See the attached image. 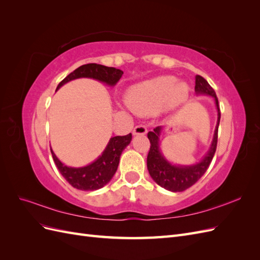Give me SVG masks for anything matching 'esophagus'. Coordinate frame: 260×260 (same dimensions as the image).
<instances>
[{"label":"esophagus","mask_w":260,"mask_h":260,"mask_svg":"<svg viewBox=\"0 0 260 260\" xmlns=\"http://www.w3.org/2000/svg\"><path fill=\"white\" fill-rule=\"evenodd\" d=\"M146 128L144 127V125H137V127L133 129V136H144L146 135Z\"/></svg>","instance_id":"obj_1"}]
</instances>
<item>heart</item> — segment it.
Wrapping results in <instances>:
<instances>
[{
    "label": "heart",
    "instance_id": "heart-1",
    "mask_svg": "<svg viewBox=\"0 0 260 260\" xmlns=\"http://www.w3.org/2000/svg\"><path fill=\"white\" fill-rule=\"evenodd\" d=\"M188 94L190 86L185 81H177L174 76H159L130 86L125 102L136 114L147 116L183 104Z\"/></svg>",
    "mask_w": 260,
    "mask_h": 260
}]
</instances>
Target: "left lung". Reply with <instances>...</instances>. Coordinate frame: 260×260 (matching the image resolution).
<instances>
[{
    "label": "left lung",
    "mask_w": 260,
    "mask_h": 260,
    "mask_svg": "<svg viewBox=\"0 0 260 260\" xmlns=\"http://www.w3.org/2000/svg\"><path fill=\"white\" fill-rule=\"evenodd\" d=\"M195 93L196 95L211 96L215 101L217 109V123L214 137H212L207 153L200 161L191 165L172 164L165 157L160 148V138L164 127L159 125V127H156L154 131H149L147 133V138L151 142V148H149L147 155V169L149 176L159 186L166 188L170 192H182L198 182L200 178L206 172L216 152L218 127L220 122L218 99L214 89L203 77L199 75L195 76Z\"/></svg>",
    "instance_id": "obj_1"
}]
</instances>
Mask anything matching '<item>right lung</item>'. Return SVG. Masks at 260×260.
<instances>
[{
  "label": "right lung",
  "mask_w": 260,
  "mask_h": 260,
  "mask_svg": "<svg viewBox=\"0 0 260 260\" xmlns=\"http://www.w3.org/2000/svg\"><path fill=\"white\" fill-rule=\"evenodd\" d=\"M123 72L114 67H107L100 64H86L75 69L69 74L56 88L59 90L62 85L80 78H90L108 86H115L119 81ZM132 140L131 133L123 137H113L98 158L83 167H69L61 162L51 147V153L56 167L67 182L81 191H95L105 186L116 174L120 156L123 149Z\"/></svg>",
  "instance_id": "add662e5"
}]
</instances>
